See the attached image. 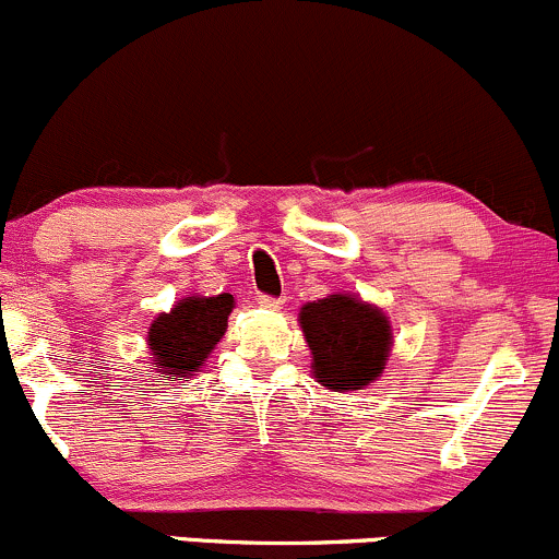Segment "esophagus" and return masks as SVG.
I'll list each match as a JSON object with an SVG mask.
<instances>
[{
	"mask_svg": "<svg viewBox=\"0 0 559 559\" xmlns=\"http://www.w3.org/2000/svg\"><path fill=\"white\" fill-rule=\"evenodd\" d=\"M257 302H260V308H267V310H278L281 305H284V297H273V295H260L257 297Z\"/></svg>",
	"mask_w": 559,
	"mask_h": 559,
	"instance_id": "obj_1",
	"label": "esophagus"
}]
</instances>
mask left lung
Returning a JSON list of instances; mask_svg holds the SVG:
<instances>
[{"mask_svg":"<svg viewBox=\"0 0 559 559\" xmlns=\"http://www.w3.org/2000/svg\"><path fill=\"white\" fill-rule=\"evenodd\" d=\"M305 340L313 354V372L332 391H358L385 369L391 326L372 305L332 295L299 310Z\"/></svg>","mask_w":559,"mask_h":559,"instance_id":"left-lung-1","label":"left lung"}]
</instances>
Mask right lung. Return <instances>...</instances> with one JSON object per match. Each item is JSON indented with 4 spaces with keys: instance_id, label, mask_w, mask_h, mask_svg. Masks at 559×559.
Segmentation results:
<instances>
[{
    "instance_id": "obj_1",
    "label": "right lung",
    "mask_w": 559,
    "mask_h": 559,
    "mask_svg": "<svg viewBox=\"0 0 559 559\" xmlns=\"http://www.w3.org/2000/svg\"><path fill=\"white\" fill-rule=\"evenodd\" d=\"M233 295L187 297L174 305L171 313H160L150 329V348L163 374L187 378L203 367L227 329Z\"/></svg>"
}]
</instances>
